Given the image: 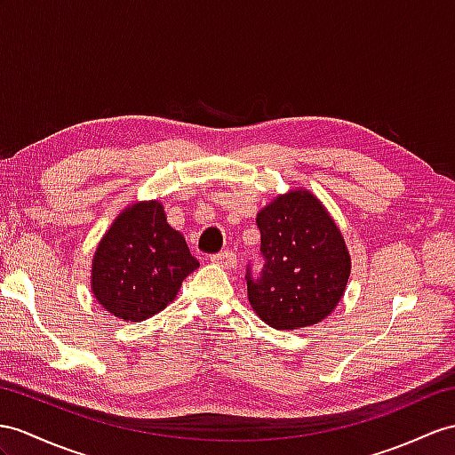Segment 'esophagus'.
<instances>
[{"label": "esophagus", "instance_id": "34e87169", "mask_svg": "<svg viewBox=\"0 0 455 455\" xmlns=\"http://www.w3.org/2000/svg\"><path fill=\"white\" fill-rule=\"evenodd\" d=\"M210 260H212L214 264L224 266V268H234V266L237 264V254L234 251H221V252L212 254Z\"/></svg>", "mask_w": 455, "mask_h": 455}]
</instances>
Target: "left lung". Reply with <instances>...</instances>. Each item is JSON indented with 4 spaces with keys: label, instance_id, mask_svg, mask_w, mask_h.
<instances>
[{
    "label": "left lung",
    "instance_id": "1",
    "mask_svg": "<svg viewBox=\"0 0 455 455\" xmlns=\"http://www.w3.org/2000/svg\"><path fill=\"white\" fill-rule=\"evenodd\" d=\"M260 259L247 264L249 301L266 324L297 330L334 311L351 272L346 243L324 206L307 191L278 196L259 212Z\"/></svg>",
    "mask_w": 455,
    "mask_h": 455
}]
</instances>
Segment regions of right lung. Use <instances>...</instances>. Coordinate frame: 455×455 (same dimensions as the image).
Here are the masks:
<instances>
[{
  "instance_id": "1",
  "label": "right lung",
  "mask_w": 455,
  "mask_h": 455,
  "mask_svg": "<svg viewBox=\"0 0 455 455\" xmlns=\"http://www.w3.org/2000/svg\"><path fill=\"white\" fill-rule=\"evenodd\" d=\"M198 266L185 237L165 221L162 204L139 203L100 241L92 291L106 311L139 323L165 308Z\"/></svg>"
}]
</instances>
